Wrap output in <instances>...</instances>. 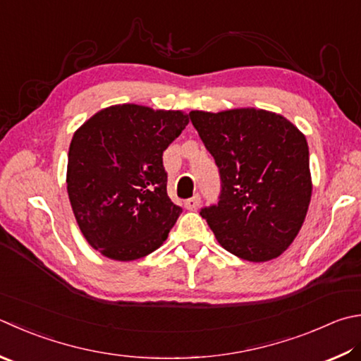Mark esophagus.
Returning a JSON list of instances; mask_svg holds the SVG:
<instances>
[{
    "instance_id": "34e87169",
    "label": "esophagus",
    "mask_w": 361,
    "mask_h": 361,
    "mask_svg": "<svg viewBox=\"0 0 361 361\" xmlns=\"http://www.w3.org/2000/svg\"><path fill=\"white\" fill-rule=\"evenodd\" d=\"M200 202H201V196L200 195H195V196H192V198L185 200V202H183V206H185L188 210H195V209H198Z\"/></svg>"
}]
</instances>
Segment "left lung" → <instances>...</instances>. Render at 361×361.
Masks as SVG:
<instances>
[{
  "label": "left lung",
  "instance_id": "left-lung-1",
  "mask_svg": "<svg viewBox=\"0 0 361 361\" xmlns=\"http://www.w3.org/2000/svg\"><path fill=\"white\" fill-rule=\"evenodd\" d=\"M219 166V204L201 209L221 247L240 259L280 256L300 231L311 201L305 135L281 114L237 108L190 111Z\"/></svg>",
  "mask_w": 361,
  "mask_h": 361
}]
</instances>
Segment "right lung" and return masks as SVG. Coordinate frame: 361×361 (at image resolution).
Returning a JSON list of instances; mask_svg holds the SVG:
<instances>
[{"label":"right lung","instance_id":"obj_1","mask_svg":"<svg viewBox=\"0 0 361 361\" xmlns=\"http://www.w3.org/2000/svg\"><path fill=\"white\" fill-rule=\"evenodd\" d=\"M188 124L182 111L108 106L73 133L67 193L94 250L135 261L157 250L182 214L166 193L163 151Z\"/></svg>","mask_w":361,"mask_h":361}]
</instances>
